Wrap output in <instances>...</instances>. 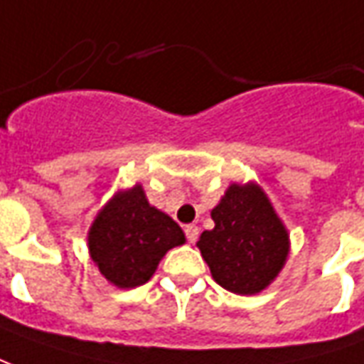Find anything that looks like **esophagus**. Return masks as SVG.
I'll return each instance as SVG.
<instances>
[{"instance_id":"34e87169","label":"esophagus","mask_w":364,"mask_h":364,"mask_svg":"<svg viewBox=\"0 0 364 364\" xmlns=\"http://www.w3.org/2000/svg\"><path fill=\"white\" fill-rule=\"evenodd\" d=\"M184 234H186V240L190 244H194L198 240V234H200V228L196 224H190L184 228Z\"/></svg>"}]
</instances>
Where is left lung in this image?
<instances>
[{
	"instance_id": "1",
	"label": "left lung",
	"mask_w": 364,
	"mask_h": 364,
	"mask_svg": "<svg viewBox=\"0 0 364 364\" xmlns=\"http://www.w3.org/2000/svg\"><path fill=\"white\" fill-rule=\"evenodd\" d=\"M212 220L214 230L202 232L198 247L215 283L240 295L265 289L287 259L289 235L262 188L232 184Z\"/></svg>"
}]
</instances>
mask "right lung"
<instances>
[{
    "mask_svg": "<svg viewBox=\"0 0 364 364\" xmlns=\"http://www.w3.org/2000/svg\"><path fill=\"white\" fill-rule=\"evenodd\" d=\"M180 225L150 206L142 186L120 192L102 208L91 232L89 252L99 272L117 287L146 283L168 250L184 244Z\"/></svg>",
    "mask_w": 364,
    "mask_h": 364,
    "instance_id": "add662e5",
    "label": "right lung"
}]
</instances>
